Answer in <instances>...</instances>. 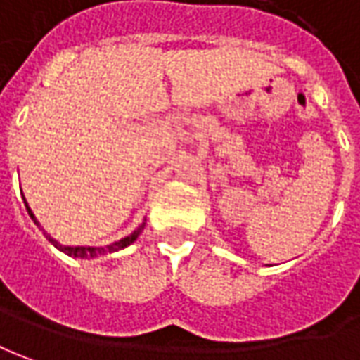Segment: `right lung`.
Instances as JSON below:
<instances>
[{
  "label": "right lung",
  "mask_w": 360,
  "mask_h": 360,
  "mask_svg": "<svg viewBox=\"0 0 360 360\" xmlns=\"http://www.w3.org/2000/svg\"><path fill=\"white\" fill-rule=\"evenodd\" d=\"M27 211H29V214H31V219H35L29 207H27ZM139 231H141V229H139ZM139 231H136L134 234H129V236H126V238H122L120 242H114L112 246H106V248H84V246H75V248H70V246H60V244H58L57 240H53L51 236H46V238L53 242V244H55L57 248H60V250L65 252V254H68V256H75V258H86V256H90V258H92V256H96V254L116 252V250H120V248H124V246H128V244H131V242L138 238Z\"/></svg>",
  "instance_id": "right-lung-1"
}]
</instances>
